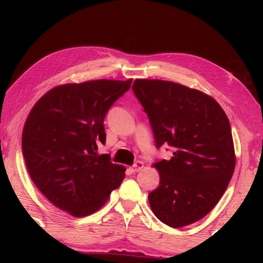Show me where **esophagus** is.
Masks as SVG:
<instances>
[{
	"mask_svg": "<svg viewBox=\"0 0 263 263\" xmlns=\"http://www.w3.org/2000/svg\"><path fill=\"white\" fill-rule=\"evenodd\" d=\"M142 168H143V163H142V161H137V163L131 167V171L132 172H139V171H141Z\"/></svg>",
	"mask_w": 263,
	"mask_h": 263,
	"instance_id": "obj_1",
	"label": "esophagus"
}]
</instances>
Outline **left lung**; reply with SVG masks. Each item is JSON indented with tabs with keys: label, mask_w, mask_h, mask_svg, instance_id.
Instances as JSON below:
<instances>
[{
	"label": "left lung",
	"mask_w": 263,
	"mask_h": 263,
	"mask_svg": "<svg viewBox=\"0 0 263 263\" xmlns=\"http://www.w3.org/2000/svg\"><path fill=\"white\" fill-rule=\"evenodd\" d=\"M133 92L148 114L157 147H173L154 163L158 187L148 194L158 219L173 228L200 220L230 184L236 157L230 120L209 95L166 80L137 79Z\"/></svg>",
	"instance_id": "left-lung-1"
}]
</instances>
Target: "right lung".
<instances>
[{
    "label": "right lung",
    "mask_w": 263,
    "mask_h": 263,
    "mask_svg": "<svg viewBox=\"0 0 263 263\" xmlns=\"http://www.w3.org/2000/svg\"><path fill=\"white\" fill-rule=\"evenodd\" d=\"M131 82L99 79L54 87L27 117L22 155L28 173L46 199L71 216L99 210L125 176V167L97 149L106 141V113Z\"/></svg>",
    "instance_id": "add662e5"
}]
</instances>
